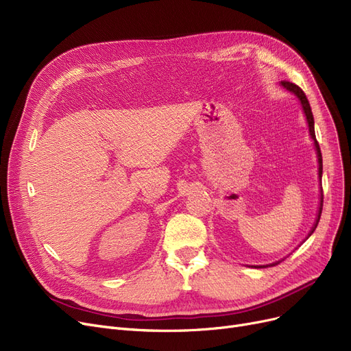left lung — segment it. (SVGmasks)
I'll return each mask as SVG.
<instances>
[{"label": "left lung", "instance_id": "left-lung-1", "mask_svg": "<svg viewBox=\"0 0 351 351\" xmlns=\"http://www.w3.org/2000/svg\"><path fill=\"white\" fill-rule=\"evenodd\" d=\"M282 85L286 88V89H289V90H291L293 94H296L298 95V98L300 99V102H302V106H303V110H304V114H306V118H307V123H308V131H310V135H311V138H313V141H315V145H316V151H317V156H319V176H320V180H322V173H323V159H322V152H320V146H319V142H317V139H316V134H315V119H313V114H311V108H310V104H308V101H307V98H306V94L304 92L296 85V84H291V82H289V81H282ZM322 210H323V189H322V200H320V208H319V215H317V219H316V225H315V228H313V230L310 232V234L315 232V229L317 228V225H319V220H320V216H322ZM308 234V236H310ZM266 267V266H265Z\"/></svg>", "mask_w": 351, "mask_h": 351}]
</instances>
